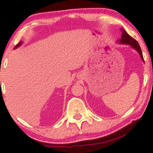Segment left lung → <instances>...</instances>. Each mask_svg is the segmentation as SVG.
I'll return each instance as SVG.
<instances>
[{
    "label": "left lung",
    "mask_w": 153,
    "mask_h": 153,
    "mask_svg": "<svg viewBox=\"0 0 153 153\" xmlns=\"http://www.w3.org/2000/svg\"><path fill=\"white\" fill-rule=\"evenodd\" d=\"M121 30H122V36H121V38L120 40H117L118 44L130 45V46L133 48V49L136 50V51L138 52L141 57V58H142V61L144 62V60H143V58L142 52V49H141L139 43L137 42V40H135L134 38H132L131 36H129L124 29H121Z\"/></svg>",
    "instance_id": "left-lung-1"
}]
</instances>
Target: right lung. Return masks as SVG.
Masks as SVG:
<instances>
[{
	"label": "right lung",
	"mask_w": 153,
	"mask_h": 153,
	"mask_svg": "<svg viewBox=\"0 0 153 153\" xmlns=\"http://www.w3.org/2000/svg\"><path fill=\"white\" fill-rule=\"evenodd\" d=\"M22 44V41H20V42H19L18 43V44L16 45V47H14V49H17L18 47H19L20 46H21V45Z\"/></svg>",
	"instance_id": "right-lung-1"
}]
</instances>
